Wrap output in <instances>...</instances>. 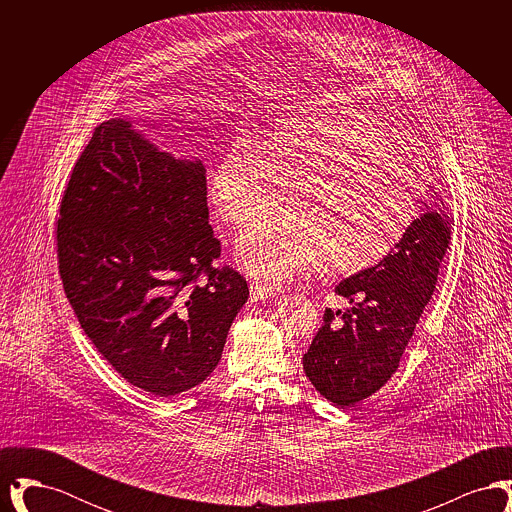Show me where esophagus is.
<instances>
[{
	"mask_svg": "<svg viewBox=\"0 0 512 512\" xmlns=\"http://www.w3.org/2000/svg\"><path fill=\"white\" fill-rule=\"evenodd\" d=\"M249 292H251V297L253 299H261V301H265V299H270V297H274L278 290H274L272 286H267V284H251L249 286Z\"/></svg>",
	"mask_w": 512,
	"mask_h": 512,
	"instance_id": "obj_1",
	"label": "esophagus"
}]
</instances>
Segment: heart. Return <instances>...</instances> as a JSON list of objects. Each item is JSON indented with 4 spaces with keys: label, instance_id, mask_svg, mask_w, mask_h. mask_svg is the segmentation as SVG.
<instances>
[{
    "label": "heart",
    "instance_id": "heart-1",
    "mask_svg": "<svg viewBox=\"0 0 512 512\" xmlns=\"http://www.w3.org/2000/svg\"><path fill=\"white\" fill-rule=\"evenodd\" d=\"M376 130V128H374ZM361 121L293 117L265 147L236 138L209 176L220 219L249 226L236 242V261L257 280L290 282L320 263L328 274H353L390 255L418 215L411 165Z\"/></svg>",
    "mask_w": 512,
    "mask_h": 512
}]
</instances>
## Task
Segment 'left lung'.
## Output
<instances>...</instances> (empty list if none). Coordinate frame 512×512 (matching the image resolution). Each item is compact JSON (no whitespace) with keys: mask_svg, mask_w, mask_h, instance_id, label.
Wrapping results in <instances>:
<instances>
[{"mask_svg":"<svg viewBox=\"0 0 512 512\" xmlns=\"http://www.w3.org/2000/svg\"><path fill=\"white\" fill-rule=\"evenodd\" d=\"M449 240L445 211L430 209L378 265L336 286L353 307L326 309L303 355V370L322 397L351 407L390 380L434 293Z\"/></svg>","mask_w":512,"mask_h":512,"instance_id":"1","label":"left lung"}]
</instances>
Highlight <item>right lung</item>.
I'll return each instance as SVG.
<instances>
[{
	"label": "right lung",
	"mask_w": 512,
	"mask_h": 512,
	"mask_svg": "<svg viewBox=\"0 0 512 512\" xmlns=\"http://www.w3.org/2000/svg\"><path fill=\"white\" fill-rule=\"evenodd\" d=\"M59 215L63 288L103 359L157 397L211 376L249 288L240 272L213 267L220 242L203 163L111 119L76 161Z\"/></svg>",
	"instance_id": "add662e5"
}]
</instances>
